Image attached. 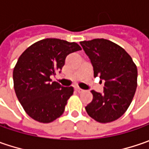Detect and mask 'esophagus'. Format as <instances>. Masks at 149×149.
I'll use <instances>...</instances> for the list:
<instances>
[{
	"mask_svg": "<svg viewBox=\"0 0 149 149\" xmlns=\"http://www.w3.org/2000/svg\"><path fill=\"white\" fill-rule=\"evenodd\" d=\"M76 91H77L78 93H79V94H80V93H82V92H84V90L82 89H80V88H76Z\"/></svg>",
	"mask_w": 149,
	"mask_h": 149,
	"instance_id": "esophagus-1",
	"label": "esophagus"
}]
</instances>
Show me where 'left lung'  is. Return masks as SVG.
<instances>
[{
	"label": "left lung",
	"instance_id": "1",
	"mask_svg": "<svg viewBox=\"0 0 149 149\" xmlns=\"http://www.w3.org/2000/svg\"><path fill=\"white\" fill-rule=\"evenodd\" d=\"M94 67L95 77L104 80V93L91 90L93 100L85 107L95 121L106 123L121 117L137 89L138 70L131 56L117 44L105 39L80 42Z\"/></svg>",
	"mask_w": 149,
	"mask_h": 149
}]
</instances>
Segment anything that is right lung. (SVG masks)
Returning a JSON list of instances; mask_svg holds the SVG:
<instances>
[{
  "label": "right lung",
  "instance_id": "1",
  "mask_svg": "<svg viewBox=\"0 0 149 149\" xmlns=\"http://www.w3.org/2000/svg\"><path fill=\"white\" fill-rule=\"evenodd\" d=\"M80 49L75 42L48 38L20 54L13 70L15 92L24 110L36 121L51 123L63 114L74 88L51 83L49 77L61 70L68 54Z\"/></svg>",
  "mask_w": 149,
  "mask_h": 149
}]
</instances>
